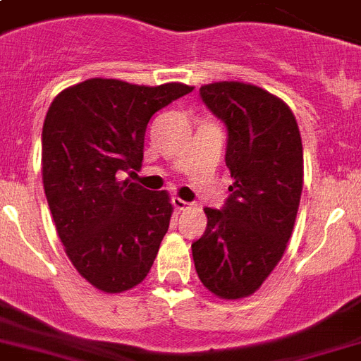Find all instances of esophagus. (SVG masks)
Returning a JSON list of instances; mask_svg holds the SVG:
<instances>
[{
  "instance_id": "1",
  "label": "esophagus",
  "mask_w": 361,
  "mask_h": 361,
  "mask_svg": "<svg viewBox=\"0 0 361 361\" xmlns=\"http://www.w3.org/2000/svg\"><path fill=\"white\" fill-rule=\"evenodd\" d=\"M171 204H173V208L175 210H178V212H183V210H186V208L192 207V202L183 201V199H178V197L171 199Z\"/></svg>"
}]
</instances>
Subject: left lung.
<instances>
[{"instance_id":"obj_1","label":"left lung","mask_w":361,"mask_h":361,"mask_svg":"<svg viewBox=\"0 0 361 361\" xmlns=\"http://www.w3.org/2000/svg\"><path fill=\"white\" fill-rule=\"evenodd\" d=\"M201 101L227 127L225 164L234 184L207 231L192 243L195 271L221 299L255 293L293 232L302 192V142L293 112L258 86L214 82Z\"/></svg>"}]
</instances>
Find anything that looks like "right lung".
Instances as JSON below:
<instances>
[{
	"label": "right lung",
	"mask_w": 361,
	"mask_h": 361,
	"mask_svg": "<svg viewBox=\"0 0 361 361\" xmlns=\"http://www.w3.org/2000/svg\"><path fill=\"white\" fill-rule=\"evenodd\" d=\"M193 86L88 79L56 95L42 129V177L56 232L82 279L106 293L144 281L173 208L116 173L138 169L154 112Z\"/></svg>",
	"instance_id": "add662e5"
}]
</instances>
